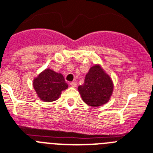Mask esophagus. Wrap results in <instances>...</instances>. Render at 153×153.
Instances as JSON below:
<instances>
[{
	"label": "esophagus",
	"instance_id": "1",
	"mask_svg": "<svg viewBox=\"0 0 153 153\" xmlns=\"http://www.w3.org/2000/svg\"><path fill=\"white\" fill-rule=\"evenodd\" d=\"M70 85H71V86H72V87H76L77 83L75 82H71L70 83Z\"/></svg>",
	"mask_w": 153,
	"mask_h": 153
}]
</instances>
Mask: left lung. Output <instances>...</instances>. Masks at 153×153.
I'll use <instances>...</instances> for the list:
<instances>
[{"label":"left lung","mask_w":153,"mask_h":153,"mask_svg":"<svg viewBox=\"0 0 153 153\" xmlns=\"http://www.w3.org/2000/svg\"><path fill=\"white\" fill-rule=\"evenodd\" d=\"M78 89L87 105L98 107L110 100L114 91V83L102 67L96 65L88 70L84 84L79 85Z\"/></svg>","instance_id":"obj_1"}]
</instances>
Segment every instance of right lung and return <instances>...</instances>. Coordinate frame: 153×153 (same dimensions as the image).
Returning a JSON list of instances; mask_svg holds the SVG:
<instances>
[{
	"instance_id": "obj_1",
	"label": "right lung",
	"mask_w": 153,
	"mask_h": 153,
	"mask_svg": "<svg viewBox=\"0 0 153 153\" xmlns=\"http://www.w3.org/2000/svg\"><path fill=\"white\" fill-rule=\"evenodd\" d=\"M33 88L37 96L44 102H53L60 97L61 92L68 88L61 73L47 68L34 78Z\"/></svg>"
}]
</instances>
